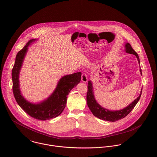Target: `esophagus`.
Listing matches in <instances>:
<instances>
[{
  "mask_svg": "<svg viewBox=\"0 0 157 157\" xmlns=\"http://www.w3.org/2000/svg\"><path fill=\"white\" fill-rule=\"evenodd\" d=\"M82 81L84 83H86L88 82V77L87 75L85 73H82Z\"/></svg>",
  "mask_w": 157,
  "mask_h": 157,
  "instance_id": "obj_1",
  "label": "esophagus"
}]
</instances>
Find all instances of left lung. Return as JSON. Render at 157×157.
Listing matches in <instances>:
<instances>
[{"label":"left lung","instance_id":"8db88e82","mask_svg":"<svg viewBox=\"0 0 157 157\" xmlns=\"http://www.w3.org/2000/svg\"><path fill=\"white\" fill-rule=\"evenodd\" d=\"M124 46H125V50H124L125 52L128 54L135 55L137 59L138 64L140 65V62L139 57L137 53L133 49L130 44L126 43ZM140 72L141 75H142V72H141V68H140ZM141 92H142V88L139 96L136 99H135L134 101H132L131 104H129L128 106L125 107L122 109H120L117 111H111L102 107L101 105H100L97 103L94 94V88L92 86V81L90 80L88 82V92H87V96H86L87 104L90 111L94 116L103 120L113 122L124 118L127 115H128L130 112H131V111L134 109L135 106L136 105V103L139 101L141 95Z\"/></svg>","mask_w":157,"mask_h":157}]
</instances>
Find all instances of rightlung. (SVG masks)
<instances>
[{"instance_id": "right-lung-1", "label": "right lung", "mask_w": 157, "mask_h": 157, "mask_svg": "<svg viewBox=\"0 0 157 157\" xmlns=\"http://www.w3.org/2000/svg\"><path fill=\"white\" fill-rule=\"evenodd\" d=\"M36 40L35 39L29 40L16 55L12 69L13 90L17 103L25 112L37 120L44 121L56 118L63 112L67 105V95L80 83L82 73L78 72L62 77L52 93L43 101L32 103L27 100L20 89L19 74L28 46Z\"/></svg>"}]
</instances>
